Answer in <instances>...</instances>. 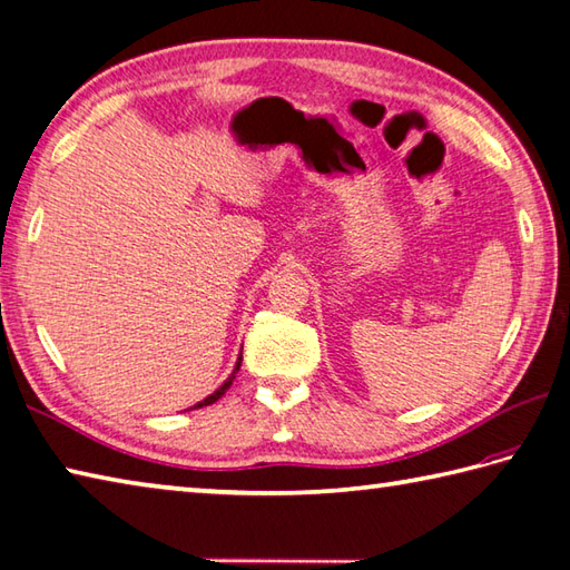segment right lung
<instances>
[{
  "label": "right lung",
  "instance_id": "right-lung-1",
  "mask_svg": "<svg viewBox=\"0 0 570 570\" xmlns=\"http://www.w3.org/2000/svg\"><path fill=\"white\" fill-rule=\"evenodd\" d=\"M239 360H242V357H239ZM237 370H239V362H237V367H235V372H237ZM235 372H233V377H229V380H227V382H225V384L220 386V390H217L215 394H210L208 399H203V402H200V404H196V406H208V404L217 402V399H220V396H223V394H225V392L229 390V384H233V380H235Z\"/></svg>",
  "mask_w": 570,
  "mask_h": 570
}]
</instances>
